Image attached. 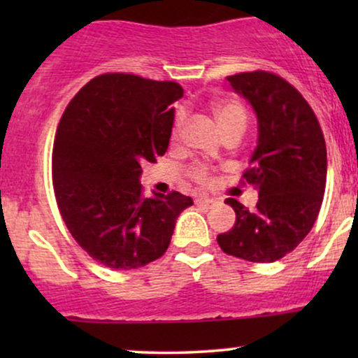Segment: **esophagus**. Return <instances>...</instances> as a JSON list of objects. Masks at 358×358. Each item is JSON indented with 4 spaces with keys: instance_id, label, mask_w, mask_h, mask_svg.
Masks as SVG:
<instances>
[{
    "instance_id": "esophagus-1",
    "label": "esophagus",
    "mask_w": 358,
    "mask_h": 358,
    "mask_svg": "<svg viewBox=\"0 0 358 358\" xmlns=\"http://www.w3.org/2000/svg\"><path fill=\"white\" fill-rule=\"evenodd\" d=\"M195 205H199V207H212L213 205V200L212 199H195Z\"/></svg>"
}]
</instances>
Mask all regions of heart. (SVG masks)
Segmentation results:
<instances>
[{"instance_id": "obj_1", "label": "heart", "mask_w": 358, "mask_h": 358, "mask_svg": "<svg viewBox=\"0 0 358 358\" xmlns=\"http://www.w3.org/2000/svg\"><path fill=\"white\" fill-rule=\"evenodd\" d=\"M213 114H215L217 122H219L222 133H244L245 122H248V116H245V109L242 108L237 101H220L213 106ZM182 129V116H176L173 122V129H171V138L176 139ZM188 176L195 182L196 185H202L207 187L213 182L212 170L205 165H193L188 170Z\"/></svg>"}]
</instances>
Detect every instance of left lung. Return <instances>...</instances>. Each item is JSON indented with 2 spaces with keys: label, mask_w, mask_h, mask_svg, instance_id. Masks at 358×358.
<instances>
[{
  "label": "left lung",
  "mask_w": 358,
  "mask_h": 358,
  "mask_svg": "<svg viewBox=\"0 0 358 358\" xmlns=\"http://www.w3.org/2000/svg\"><path fill=\"white\" fill-rule=\"evenodd\" d=\"M257 116L259 139L241 185H254V210L227 199L236 224L219 234L225 254L250 262L285 257L315 225L327 185V145L316 114L289 82L273 72L227 77Z\"/></svg>",
  "instance_id": "obj_1"
}]
</instances>
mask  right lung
<instances>
[{
  "mask_svg": "<svg viewBox=\"0 0 358 358\" xmlns=\"http://www.w3.org/2000/svg\"><path fill=\"white\" fill-rule=\"evenodd\" d=\"M173 80L102 73L73 96L62 114L52 153L59 212L94 261L138 269L166 252L176 217L193 205L180 192L143 195L141 165L168 150Z\"/></svg>",
  "mask_w": 358,
  "mask_h": 358,
  "instance_id": "right-lung-1",
  "label": "right lung"
}]
</instances>
